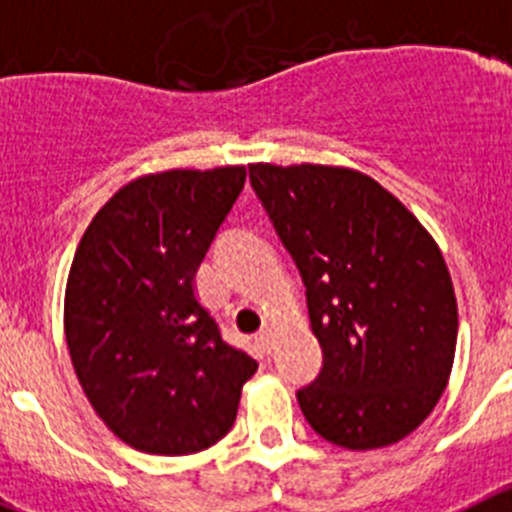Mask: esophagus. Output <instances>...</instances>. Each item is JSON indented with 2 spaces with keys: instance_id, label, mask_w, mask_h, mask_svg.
<instances>
[{
  "instance_id": "obj_1",
  "label": "esophagus",
  "mask_w": 512,
  "mask_h": 512,
  "mask_svg": "<svg viewBox=\"0 0 512 512\" xmlns=\"http://www.w3.org/2000/svg\"><path fill=\"white\" fill-rule=\"evenodd\" d=\"M256 343L261 346V351H266V354H269L271 346H274V336H271V330H261L259 336H256Z\"/></svg>"
}]
</instances>
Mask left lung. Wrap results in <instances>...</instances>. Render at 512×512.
I'll return each mask as SVG.
<instances>
[{
  "label": "left lung",
  "mask_w": 512,
  "mask_h": 512,
  "mask_svg": "<svg viewBox=\"0 0 512 512\" xmlns=\"http://www.w3.org/2000/svg\"><path fill=\"white\" fill-rule=\"evenodd\" d=\"M305 282L323 348L297 392L325 441L351 451L402 441L433 413L459 333L454 284L433 235L372 176L346 166L248 164Z\"/></svg>",
  "instance_id": "obj_1"
}]
</instances>
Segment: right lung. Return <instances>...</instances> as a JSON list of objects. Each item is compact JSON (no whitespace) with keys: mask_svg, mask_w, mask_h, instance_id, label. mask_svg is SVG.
<instances>
[{"mask_svg":"<svg viewBox=\"0 0 512 512\" xmlns=\"http://www.w3.org/2000/svg\"><path fill=\"white\" fill-rule=\"evenodd\" d=\"M246 166L169 169L117 189L71 261L63 330L94 413L146 454L210 449L259 364L220 338L194 274Z\"/></svg>","mask_w":512,"mask_h":512,"instance_id":"right-lung-1","label":"right lung"}]
</instances>
